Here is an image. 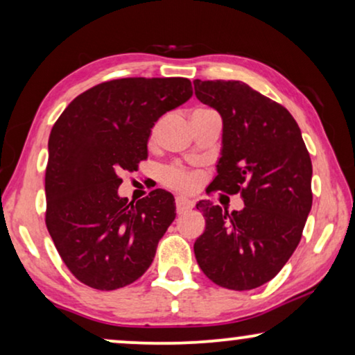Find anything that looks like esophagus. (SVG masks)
Wrapping results in <instances>:
<instances>
[{
	"label": "esophagus",
	"instance_id": "1",
	"mask_svg": "<svg viewBox=\"0 0 355 355\" xmlns=\"http://www.w3.org/2000/svg\"><path fill=\"white\" fill-rule=\"evenodd\" d=\"M192 208V202H189L187 198L184 197H178L176 198V213L178 215H184Z\"/></svg>",
	"mask_w": 355,
	"mask_h": 355
}]
</instances>
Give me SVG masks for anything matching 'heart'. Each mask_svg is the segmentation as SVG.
Segmentation results:
<instances>
[{
  "mask_svg": "<svg viewBox=\"0 0 355 355\" xmlns=\"http://www.w3.org/2000/svg\"><path fill=\"white\" fill-rule=\"evenodd\" d=\"M162 123H157L153 125L152 132H150V142H155L158 135V129ZM162 179L164 184L171 186L174 189H179V191L191 192L197 187L198 184V176L193 173H189L186 169L178 166V164H169V166L162 169Z\"/></svg>",
  "mask_w": 355,
  "mask_h": 355,
  "instance_id": "b5f03b06",
  "label": "heart"
}]
</instances>
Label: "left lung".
<instances>
[{
    "label": "left lung",
    "mask_w": 355,
    "mask_h": 355,
    "mask_svg": "<svg viewBox=\"0 0 355 355\" xmlns=\"http://www.w3.org/2000/svg\"><path fill=\"white\" fill-rule=\"evenodd\" d=\"M196 96L223 119L211 191L241 193V211L197 203L205 231L193 244L213 283L249 291L268 283L299 245L312 208V162L293 114L241 80H193ZM210 191V192H211Z\"/></svg>",
    "instance_id": "8db88e82"
}]
</instances>
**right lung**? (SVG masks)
<instances>
[{"label":"right lung","instance_id":"1","mask_svg":"<svg viewBox=\"0 0 355 355\" xmlns=\"http://www.w3.org/2000/svg\"><path fill=\"white\" fill-rule=\"evenodd\" d=\"M184 77H128L76 96L53 125L45 173V223L58 254L80 283L114 291L152 265L176 218L174 197L155 189L129 202L119 174L147 159V142L164 113L186 103Z\"/></svg>","mask_w":355,"mask_h":355}]
</instances>
